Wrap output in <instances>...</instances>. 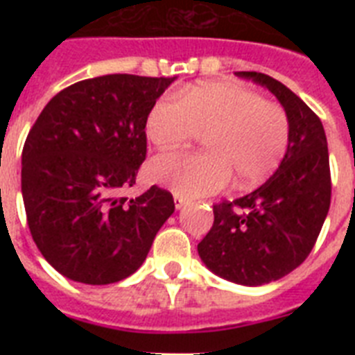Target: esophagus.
Masks as SVG:
<instances>
[{"label": "esophagus", "instance_id": "esophagus-1", "mask_svg": "<svg viewBox=\"0 0 355 355\" xmlns=\"http://www.w3.org/2000/svg\"><path fill=\"white\" fill-rule=\"evenodd\" d=\"M174 205H175V208L181 209V208H183L184 205H187V199H184V197H181V196H178V193H175V196H174Z\"/></svg>", "mask_w": 355, "mask_h": 355}]
</instances>
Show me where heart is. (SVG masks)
<instances>
[{
    "mask_svg": "<svg viewBox=\"0 0 355 355\" xmlns=\"http://www.w3.org/2000/svg\"><path fill=\"white\" fill-rule=\"evenodd\" d=\"M149 142L178 149L205 133L202 153L163 155L149 163L150 180L178 196L218 192L234 180L238 190L265 183L283 162L290 119L279 103L231 81H206L159 97L146 122Z\"/></svg>",
    "mask_w": 355,
    "mask_h": 355,
    "instance_id": "obj_1",
    "label": "heart"
}]
</instances>
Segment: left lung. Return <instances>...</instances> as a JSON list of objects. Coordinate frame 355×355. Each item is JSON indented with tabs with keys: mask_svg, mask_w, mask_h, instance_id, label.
Returning a JSON list of instances; mask_svg holds the SVG:
<instances>
[{
	"mask_svg": "<svg viewBox=\"0 0 355 355\" xmlns=\"http://www.w3.org/2000/svg\"><path fill=\"white\" fill-rule=\"evenodd\" d=\"M236 76L277 97L290 119V144L277 171L258 190L213 205L215 220L197 250L216 275L261 286L295 270L315 247L331 206L327 139L318 115L281 81L256 71Z\"/></svg>",
	"mask_w": 355,
	"mask_h": 355,
	"instance_id": "obj_1",
	"label": "left lung"
}]
</instances>
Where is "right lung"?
Returning <instances> with one entry per match:
<instances>
[{
    "label": "right lung",
    "instance_id": "1",
    "mask_svg": "<svg viewBox=\"0 0 355 355\" xmlns=\"http://www.w3.org/2000/svg\"><path fill=\"white\" fill-rule=\"evenodd\" d=\"M174 78L106 74L78 81L44 106L23 147L28 227L65 277L110 284L130 277L174 213L172 193L133 187L147 155L146 122Z\"/></svg>",
    "mask_w": 355,
    "mask_h": 355
}]
</instances>
